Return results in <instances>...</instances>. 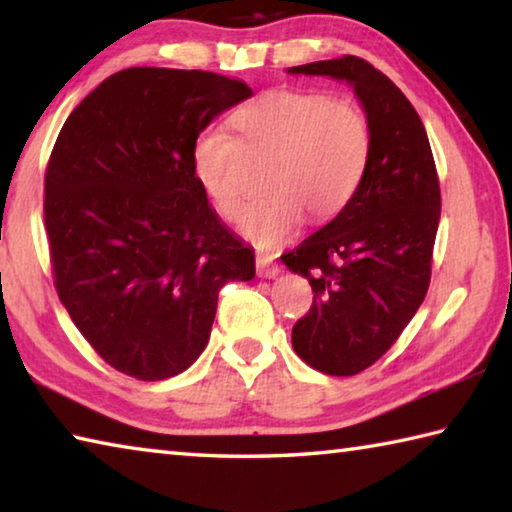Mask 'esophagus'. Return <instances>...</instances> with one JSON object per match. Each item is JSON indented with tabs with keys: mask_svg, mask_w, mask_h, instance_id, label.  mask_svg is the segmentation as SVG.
<instances>
[{
	"mask_svg": "<svg viewBox=\"0 0 512 512\" xmlns=\"http://www.w3.org/2000/svg\"><path fill=\"white\" fill-rule=\"evenodd\" d=\"M280 273V266L275 264V259L271 255L257 253V275L259 277H275Z\"/></svg>",
	"mask_w": 512,
	"mask_h": 512,
	"instance_id": "obj_1",
	"label": "esophagus"
}]
</instances>
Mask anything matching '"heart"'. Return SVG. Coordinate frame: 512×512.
Returning <instances> with one entry per match:
<instances>
[{
	"label": "heart",
	"instance_id": "1",
	"mask_svg": "<svg viewBox=\"0 0 512 512\" xmlns=\"http://www.w3.org/2000/svg\"><path fill=\"white\" fill-rule=\"evenodd\" d=\"M230 124L245 150L272 153L263 174L267 189L239 221L259 246L291 237L305 212L311 221L332 219L368 173L370 121L352 101L311 90H266L241 103ZM240 147L221 128H203L192 144L194 180L225 221L237 219L245 197Z\"/></svg>",
	"mask_w": 512,
	"mask_h": 512
}]
</instances>
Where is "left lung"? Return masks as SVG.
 <instances>
[{
	"instance_id": "obj_1",
	"label": "left lung",
	"mask_w": 512,
	"mask_h": 512,
	"mask_svg": "<svg viewBox=\"0 0 512 512\" xmlns=\"http://www.w3.org/2000/svg\"><path fill=\"white\" fill-rule=\"evenodd\" d=\"M289 72L348 81L370 121L372 153L357 196L282 255L314 291L293 325V350L314 370L350 377L391 350L427 296L440 221L438 171L418 112L368 60L341 56Z\"/></svg>"
}]
</instances>
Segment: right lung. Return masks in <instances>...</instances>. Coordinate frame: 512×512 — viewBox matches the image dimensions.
<instances>
[{
    "label": "right lung",
    "instance_id": "right-lung-1",
    "mask_svg": "<svg viewBox=\"0 0 512 512\" xmlns=\"http://www.w3.org/2000/svg\"><path fill=\"white\" fill-rule=\"evenodd\" d=\"M250 94L201 69L128 67L60 128L45 173L54 287L94 352L128 377L187 370L210 339L219 291L255 277L253 250L192 173L194 137Z\"/></svg>",
    "mask_w": 512,
    "mask_h": 512
}]
</instances>
